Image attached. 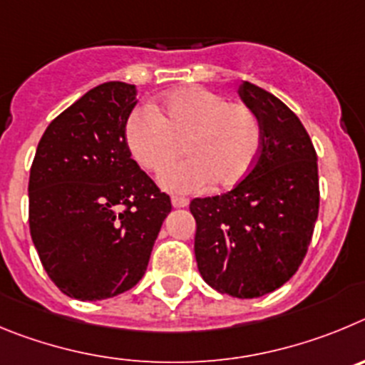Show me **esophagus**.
<instances>
[{"label": "esophagus", "instance_id": "1", "mask_svg": "<svg viewBox=\"0 0 365 365\" xmlns=\"http://www.w3.org/2000/svg\"><path fill=\"white\" fill-rule=\"evenodd\" d=\"M170 203H173V207H176V209H182V207L189 205V200L183 198V196H173Z\"/></svg>", "mask_w": 365, "mask_h": 365}]
</instances>
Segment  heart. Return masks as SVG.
Here are the masks:
<instances>
[{
    "label": "heart",
    "instance_id": "1",
    "mask_svg": "<svg viewBox=\"0 0 365 365\" xmlns=\"http://www.w3.org/2000/svg\"><path fill=\"white\" fill-rule=\"evenodd\" d=\"M158 110H133L125 140L133 158L154 173L169 165L183 143L189 158L163 170V189L195 192L212 182L231 187L251 173L260 154L262 130L249 107L229 103L203 87H183L165 94Z\"/></svg>",
    "mask_w": 365,
    "mask_h": 365
}]
</instances>
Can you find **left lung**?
Here are the masks:
<instances>
[{
  "instance_id": "8db88e82",
  "label": "left lung",
  "mask_w": 365,
  "mask_h": 365,
  "mask_svg": "<svg viewBox=\"0 0 365 365\" xmlns=\"http://www.w3.org/2000/svg\"><path fill=\"white\" fill-rule=\"evenodd\" d=\"M238 96L258 118L260 154L225 195L195 198V255L203 280L236 298L282 287L300 267L318 218L313 142L284 101L244 81Z\"/></svg>"
}]
</instances>
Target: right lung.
Segmentation results:
<instances>
[{
	"label": "right lung",
	"instance_id": "obj_1",
	"mask_svg": "<svg viewBox=\"0 0 365 365\" xmlns=\"http://www.w3.org/2000/svg\"><path fill=\"white\" fill-rule=\"evenodd\" d=\"M136 85L107 81L51 121L29 180V223L51 280L76 300L142 280L170 198L130 158L125 125Z\"/></svg>",
	"mask_w": 365,
	"mask_h": 365
}]
</instances>
